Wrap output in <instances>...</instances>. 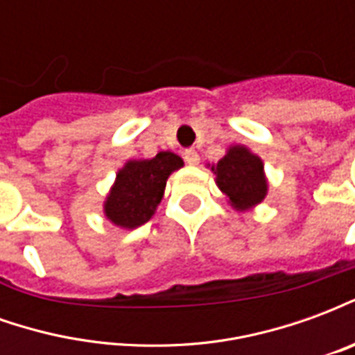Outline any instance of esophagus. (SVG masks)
I'll list each match as a JSON object with an SVG mask.
<instances>
[{
    "mask_svg": "<svg viewBox=\"0 0 355 355\" xmlns=\"http://www.w3.org/2000/svg\"><path fill=\"white\" fill-rule=\"evenodd\" d=\"M184 162L188 163V165H198V163H200V154H198L193 148H188L184 152Z\"/></svg>",
    "mask_w": 355,
    "mask_h": 355,
    "instance_id": "1",
    "label": "esophagus"
}]
</instances>
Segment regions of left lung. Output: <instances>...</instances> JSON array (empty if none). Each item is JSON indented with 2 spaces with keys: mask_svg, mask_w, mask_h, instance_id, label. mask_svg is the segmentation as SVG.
I'll return each instance as SVG.
<instances>
[{
  "mask_svg": "<svg viewBox=\"0 0 355 355\" xmlns=\"http://www.w3.org/2000/svg\"><path fill=\"white\" fill-rule=\"evenodd\" d=\"M216 184L238 211L253 207L266 196L268 184L262 173L261 157L247 148L234 146L216 163Z\"/></svg>",
  "mask_w": 355,
  "mask_h": 355,
  "instance_id": "obj_1",
  "label": "left lung"
}]
</instances>
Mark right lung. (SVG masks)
Masks as SVG:
<instances>
[{"label": "right lung", "mask_w": 355, "mask_h": 355, "mask_svg": "<svg viewBox=\"0 0 355 355\" xmlns=\"http://www.w3.org/2000/svg\"><path fill=\"white\" fill-rule=\"evenodd\" d=\"M182 159L173 152H159L152 159L129 162L117 173L116 184L106 198L104 213L121 228H137L148 223L162 201L165 182Z\"/></svg>", "instance_id": "obj_1"}]
</instances>
